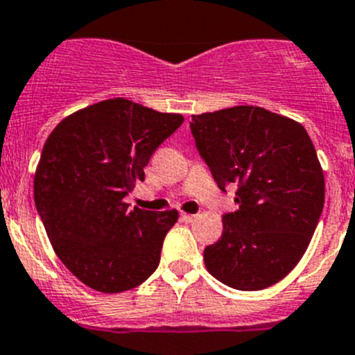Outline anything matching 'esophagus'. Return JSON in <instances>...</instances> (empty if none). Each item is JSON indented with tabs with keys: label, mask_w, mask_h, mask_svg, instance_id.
<instances>
[{
	"label": "esophagus",
	"mask_w": 355,
	"mask_h": 355,
	"mask_svg": "<svg viewBox=\"0 0 355 355\" xmlns=\"http://www.w3.org/2000/svg\"><path fill=\"white\" fill-rule=\"evenodd\" d=\"M180 216L184 222H192L196 218V215H192V213H180Z\"/></svg>",
	"instance_id": "obj_1"
}]
</instances>
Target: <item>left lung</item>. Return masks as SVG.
<instances>
[{
	"mask_svg": "<svg viewBox=\"0 0 355 355\" xmlns=\"http://www.w3.org/2000/svg\"><path fill=\"white\" fill-rule=\"evenodd\" d=\"M199 156L239 208L223 215L222 237L205 248L220 283L257 291L279 283L311 243L324 206V175L300 123L253 105L192 116Z\"/></svg>",
	"mask_w": 355,
	"mask_h": 355,
	"instance_id": "obj_1",
	"label": "left lung"
}]
</instances>
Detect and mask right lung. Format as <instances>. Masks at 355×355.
<instances>
[{"label": "right lung", "mask_w": 355, "mask_h": 355, "mask_svg": "<svg viewBox=\"0 0 355 355\" xmlns=\"http://www.w3.org/2000/svg\"><path fill=\"white\" fill-rule=\"evenodd\" d=\"M182 123L180 114L111 98L71 114L48 137L34 202L57 257L92 290L128 291L157 269L178 211H130L125 198Z\"/></svg>", "instance_id": "add662e5"}]
</instances>
